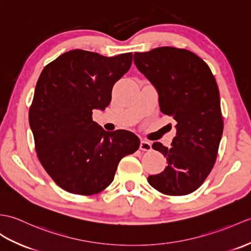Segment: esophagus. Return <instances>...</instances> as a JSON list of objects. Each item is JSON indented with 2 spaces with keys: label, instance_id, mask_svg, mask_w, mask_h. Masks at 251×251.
I'll return each mask as SVG.
<instances>
[{
  "label": "esophagus",
  "instance_id": "1",
  "mask_svg": "<svg viewBox=\"0 0 251 251\" xmlns=\"http://www.w3.org/2000/svg\"><path fill=\"white\" fill-rule=\"evenodd\" d=\"M140 150L149 152V151L152 150V143L150 141H147V140H142V141L140 142Z\"/></svg>",
  "mask_w": 251,
  "mask_h": 251
}]
</instances>
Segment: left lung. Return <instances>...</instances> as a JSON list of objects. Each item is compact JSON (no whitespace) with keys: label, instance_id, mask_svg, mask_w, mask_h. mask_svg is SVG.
<instances>
[{"label":"left lung","instance_id":"left-lung-1","mask_svg":"<svg viewBox=\"0 0 251 251\" xmlns=\"http://www.w3.org/2000/svg\"><path fill=\"white\" fill-rule=\"evenodd\" d=\"M133 62L155 86L161 112L176 121L172 148L160 142L152 145L168 166L148 182L165 195L191 194L212 171L224 131L216 80L207 64L186 49L159 47L135 52Z\"/></svg>","mask_w":251,"mask_h":251}]
</instances>
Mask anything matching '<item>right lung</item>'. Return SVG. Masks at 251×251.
Listing matches in <instances>:
<instances>
[{
	"mask_svg": "<svg viewBox=\"0 0 251 251\" xmlns=\"http://www.w3.org/2000/svg\"><path fill=\"white\" fill-rule=\"evenodd\" d=\"M131 62V52L107 57L75 49L39 75L28 113L35 149L47 173L71 194L107 188L120 160L140 147L135 133L106 131L92 119L93 110L109 106L114 83Z\"/></svg>",
	"mask_w": 251,
	"mask_h": 251,
	"instance_id": "1",
	"label": "right lung"
}]
</instances>
